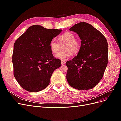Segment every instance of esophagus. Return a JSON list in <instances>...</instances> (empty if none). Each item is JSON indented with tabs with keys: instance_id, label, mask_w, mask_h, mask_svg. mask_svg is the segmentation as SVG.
Listing matches in <instances>:
<instances>
[{
	"instance_id": "1",
	"label": "esophagus",
	"mask_w": 121,
	"mask_h": 121,
	"mask_svg": "<svg viewBox=\"0 0 121 121\" xmlns=\"http://www.w3.org/2000/svg\"><path fill=\"white\" fill-rule=\"evenodd\" d=\"M61 65H65V60H61Z\"/></svg>"
}]
</instances>
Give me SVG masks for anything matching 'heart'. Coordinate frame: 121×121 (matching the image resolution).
Listing matches in <instances>:
<instances>
[{
	"instance_id": "1",
	"label": "heart",
	"mask_w": 121,
	"mask_h": 121,
	"mask_svg": "<svg viewBox=\"0 0 121 121\" xmlns=\"http://www.w3.org/2000/svg\"><path fill=\"white\" fill-rule=\"evenodd\" d=\"M58 40L60 44L65 43V45L64 50L56 54V57L57 59L66 60L73 56V52L76 53L80 49V42L75 39V35L71 32H67L60 36ZM49 47L52 52L56 53L59 52L60 45L54 39H52L50 42Z\"/></svg>"
}]
</instances>
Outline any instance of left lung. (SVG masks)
I'll return each mask as SVG.
<instances>
[{"mask_svg": "<svg viewBox=\"0 0 121 121\" xmlns=\"http://www.w3.org/2000/svg\"><path fill=\"white\" fill-rule=\"evenodd\" d=\"M69 31L76 33L81 41L77 56L65 63L67 81L77 89H92L101 80L107 66V40L93 26L85 22L75 24Z\"/></svg>", "mask_w": 121, "mask_h": 121, "instance_id": "8db88e82", "label": "left lung"}]
</instances>
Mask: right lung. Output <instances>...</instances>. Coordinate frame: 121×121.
Segmentation results:
<instances>
[{
  "mask_svg": "<svg viewBox=\"0 0 121 121\" xmlns=\"http://www.w3.org/2000/svg\"><path fill=\"white\" fill-rule=\"evenodd\" d=\"M61 31V29H47L33 25L14 42L13 74L26 90L35 92L45 89L53 71L61 66L60 60L53 57L49 43Z\"/></svg>",
  "mask_w": 121,
  "mask_h": 121,
  "instance_id": "obj_1",
  "label": "right lung"
}]
</instances>
